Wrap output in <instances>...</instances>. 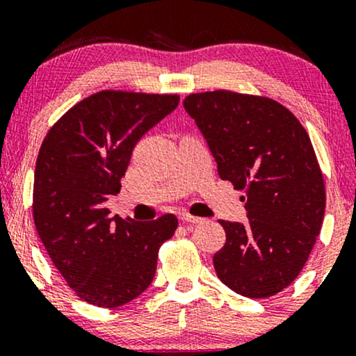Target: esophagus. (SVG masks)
I'll return each instance as SVG.
<instances>
[{
  "label": "esophagus",
  "mask_w": 356,
  "mask_h": 356,
  "mask_svg": "<svg viewBox=\"0 0 356 356\" xmlns=\"http://www.w3.org/2000/svg\"><path fill=\"white\" fill-rule=\"evenodd\" d=\"M179 219H181L182 222H189V224L202 222V218H197V216H191V214H187V212H182V214L179 216Z\"/></svg>",
  "instance_id": "1"
}]
</instances>
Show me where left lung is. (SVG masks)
I'll return each instance as SVG.
<instances>
[{
	"instance_id": "left-lung-1",
	"label": "left lung",
	"mask_w": 356,
	"mask_h": 356,
	"mask_svg": "<svg viewBox=\"0 0 356 356\" xmlns=\"http://www.w3.org/2000/svg\"><path fill=\"white\" fill-rule=\"evenodd\" d=\"M184 108L219 177L246 194V224L219 220L226 231L212 257L219 280L256 300L283 291L308 261L325 218V181L305 127L276 100L229 90L192 93Z\"/></svg>"
}]
</instances>
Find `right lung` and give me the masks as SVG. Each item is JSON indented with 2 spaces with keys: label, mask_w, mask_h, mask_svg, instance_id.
I'll list each match as a JSON object with an SVG mask.
<instances>
[{
  "label": "right lung",
  "mask_w": 356,
  "mask_h": 356,
  "mask_svg": "<svg viewBox=\"0 0 356 356\" xmlns=\"http://www.w3.org/2000/svg\"><path fill=\"white\" fill-rule=\"evenodd\" d=\"M179 105V95L102 90L48 130L33 184V219L48 256L75 295L100 308L136 300L152 283L159 248L177 218L149 222L104 206L120 192L134 147Z\"/></svg>",
  "instance_id": "obj_1"
}]
</instances>
